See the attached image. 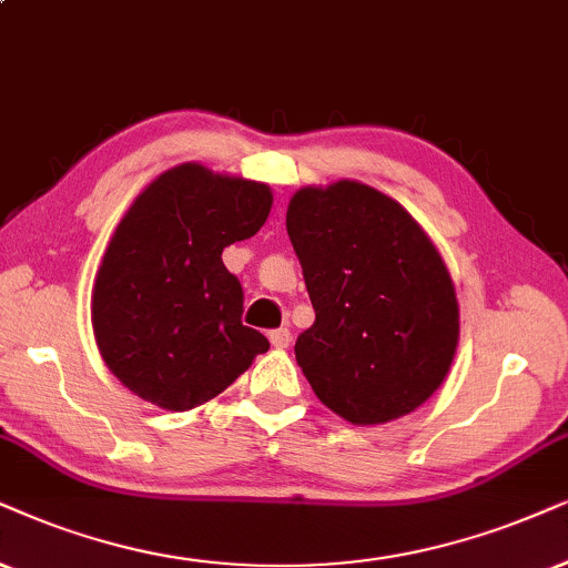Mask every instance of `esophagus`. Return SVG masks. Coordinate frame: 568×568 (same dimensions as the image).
Masks as SVG:
<instances>
[{
	"label": "esophagus",
	"mask_w": 568,
	"mask_h": 568,
	"mask_svg": "<svg viewBox=\"0 0 568 568\" xmlns=\"http://www.w3.org/2000/svg\"><path fill=\"white\" fill-rule=\"evenodd\" d=\"M270 343L275 348H288L291 346V329L288 327H277L270 333Z\"/></svg>",
	"instance_id": "1"
}]
</instances>
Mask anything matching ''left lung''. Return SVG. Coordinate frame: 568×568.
Returning a JSON list of instances; mask_svg holds the SVG:
<instances>
[{
    "label": "left lung",
    "instance_id": "obj_1",
    "mask_svg": "<svg viewBox=\"0 0 568 568\" xmlns=\"http://www.w3.org/2000/svg\"><path fill=\"white\" fill-rule=\"evenodd\" d=\"M314 325L296 362L351 425L412 414L448 377L458 301L440 251L396 199L358 181L304 185L285 214Z\"/></svg>",
    "mask_w": 568,
    "mask_h": 568
}]
</instances>
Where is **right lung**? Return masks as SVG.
<instances>
[{
  "label": "right lung",
  "mask_w": 568,
  "mask_h": 568,
  "mask_svg": "<svg viewBox=\"0 0 568 568\" xmlns=\"http://www.w3.org/2000/svg\"><path fill=\"white\" fill-rule=\"evenodd\" d=\"M270 210L267 183L199 162L164 170L135 196L91 293L99 354L128 390L164 412H189L270 348L241 322V283L222 264V248L260 233Z\"/></svg>",
  "instance_id": "add662e5"
}]
</instances>
